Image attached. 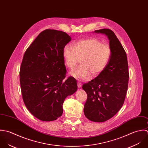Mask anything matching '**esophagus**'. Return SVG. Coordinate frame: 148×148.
<instances>
[{"instance_id": "obj_1", "label": "esophagus", "mask_w": 148, "mask_h": 148, "mask_svg": "<svg viewBox=\"0 0 148 148\" xmlns=\"http://www.w3.org/2000/svg\"><path fill=\"white\" fill-rule=\"evenodd\" d=\"M77 85H78V87L79 88H80L82 86V84H81V82H78L77 83Z\"/></svg>"}]
</instances>
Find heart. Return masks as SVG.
Returning a JSON list of instances; mask_svg holds the SVG:
<instances>
[{
  "label": "heart",
  "instance_id": "b5f03b06",
  "mask_svg": "<svg viewBox=\"0 0 148 148\" xmlns=\"http://www.w3.org/2000/svg\"><path fill=\"white\" fill-rule=\"evenodd\" d=\"M111 55V49L108 44L102 43L94 38L80 39L72 46L66 45L63 56L66 65L73 70L80 62L81 64L71 75L77 79H89L91 74L96 76L106 66Z\"/></svg>",
  "mask_w": 148,
  "mask_h": 148
}]
</instances>
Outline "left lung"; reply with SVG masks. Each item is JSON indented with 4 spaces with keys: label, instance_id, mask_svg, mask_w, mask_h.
<instances>
[{
    "label": "left lung",
    "instance_id": "left-lung-1",
    "mask_svg": "<svg viewBox=\"0 0 148 148\" xmlns=\"http://www.w3.org/2000/svg\"><path fill=\"white\" fill-rule=\"evenodd\" d=\"M109 40L111 55L105 69L94 79L82 85L88 95L84 106L86 118L94 122H105L122 108L127 90L129 73L126 52L112 30H95Z\"/></svg>",
    "mask_w": 148,
    "mask_h": 148
}]
</instances>
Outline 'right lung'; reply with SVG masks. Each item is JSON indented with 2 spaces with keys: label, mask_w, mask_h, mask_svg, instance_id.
Masks as SVG:
<instances>
[{
  "label": "right lung",
  "mask_w": 148,
  "mask_h": 148,
  "mask_svg": "<svg viewBox=\"0 0 148 148\" xmlns=\"http://www.w3.org/2000/svg\"><path fill=\"white\" fill-rule=\"evenodd\" d=\"M71 40L66 32L47 29L27 49L20 67L23 102L30 113L43 121H52L63 113L65 98L74 93L77 80L65 79L63 49Z\"/></svg>",
  "instance_id": "right-lung-1"
}]
</instances>
